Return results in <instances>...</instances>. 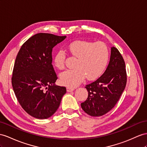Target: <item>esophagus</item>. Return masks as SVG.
I'll return each instance as SVG.
<instances>
[{"mask_svg": "<svg viewBox=\"0 0 147 147\" xmlns=\"http://www.w3.org/2000/svg\"><path fill=\"white\" fill-rule=\"evenodd\" d=\"M66 90H67V92H72L74 91V88H71V87H67Z\"/></svg>", "mask_w": 147, "mask_h": 147, "instance_id": "obj_1", "label": "esophagus"}]
</instances>
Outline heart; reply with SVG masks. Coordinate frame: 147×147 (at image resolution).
I'll list each match as a JSON object with an SVG mask.
<instances>
[{
    "label": "heart",
    "mask_w": 147,
    "mask_h": 147,
    "mask_svg": "<svg viewBox=\"0 0 147 147\" xmlns=\"http://www.w3.org/2000/svg\"><path fill=\"white\" fill-rule=\"evenodd\" d=\"M67 49L73 57L76 58L74 69L66 70L60 74V81L65 86L76 87L84 80H94L104 71L109 59V51L106 44L84 40L73 41ZM66 53L62 50L56 53L54 64L56 68L63 69L65 66Z\"/></svg>",
    "instance_id": "heart-1"
}]
</instances>
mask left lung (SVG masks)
<instances>
[{
	"mask_svg": "<svg viewBox=\"0 0 147 147\" xmlns=\"http://www.w3.org/2000/svg\"><path fill=\"white\" fill-rule=\"evenodd\" d=\"M126 83L125 61L117 49L111 47L110 61L105 72L96 81L86 86L88 96L81 104L82 110L93 117L106 114L119 100Z\"/></svg>",
	"mask_w": 147,
	"mask_h": 147,
	"instance_id": "obj_1",
	"label": "left lung"
}]
</instances>
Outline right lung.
<instances>
[{
    "instance_id": "obj_1",
    "label": "right lung",
    "mask_w": 147,
    "mask_h": 147,
    "mask_svg": "<svg viewBox=\"0 0 147 147\" xmlns=\"http://www.w3.org/2000/svg\"><path fill=\"white\" fill-rule=\"evenodd\" d=\"M66 36L40 33L24 43L15 61L12 84L18 102L26 112L45 119L58 109L65 87L56 86L52 50Z\"/></svg>"
}]
</instances>
